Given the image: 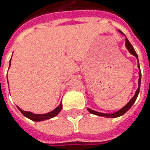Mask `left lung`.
<instances>
[{"instance_id":"8db88e82","label":"left lung","mask_w":150,"mask_h":150,"mask_svg":"<svg viewBox=\"0 0 150 150\" xmlns=\"http://www.w3.org/2000/svg\"><path fill=\"white\" fill-rule=\"evenodd\" d=\"M120 33H122L123 35H124L123 32H121V31H119ZM125 47H126V48L128 49V51L132 55H134V57H135L136 58H137V61H138V67H139V86H138V89L136 90L135 92V94L134 95V97L130 99V101L125 105L124 107H123L121 109H119L118 111L115 112H112V113H103V112H97V111H94V110H93V109H91L89 108H88V110L89 111V112L91 113H93V114H95V115H98V116H102V117H105V118H118L119 116H122V115H124L125 112H127L129 109L130 108L132 107V105L134 103V102H135L136 98H137V97L139 95V89H140V83H141V71H140V68H139V58H138V55L136 53V52L134 49V47H133V46L131 45L129 42V40L127 39V38H125Z\"/></svg>"}]
</instances>
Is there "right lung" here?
I'll list each match as a JSON object with an SVG mask.
<instances>
[{"instance_id": "right-lung-1", "label": "right lung", "mask_w": 150, "mask_h": 150, "mask_svg": "<svg viewBox=\"0 0 150 150\" xmlns=\"http://www.w3.org/2000/svg\"><path fill=\"white\" fill-rule=\"evenodd\" d=\"M11 60H10V66H11ZM17 108L20 110V112L25 116L26 118H28L29 119H31L32 121H35V122H40V121H43V120H47V119H50V118H53L55 116H57L60 111L62 108V104L61 103L55 109H53L52 111H51L49 112H47V113H42V114H38V113H33L32 112H27V111H24L22 109H21L18 106Z\"/></svg>"}]
</instances>
